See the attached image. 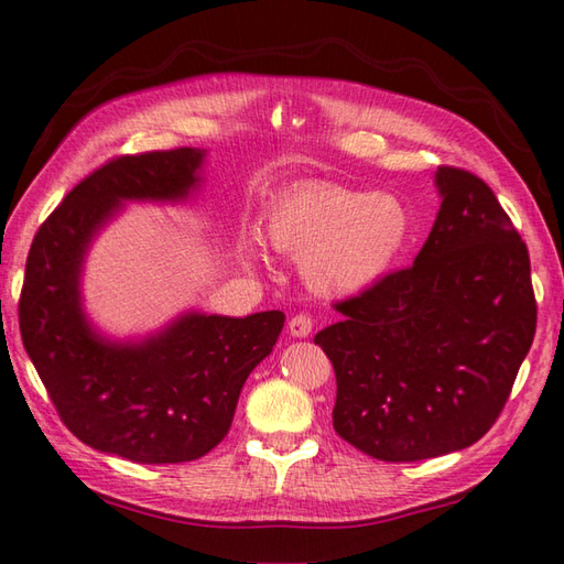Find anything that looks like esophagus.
Instances as JSON below:
<instances>
[{
  "label": "esophagus",
  "mask_w": 564,
  "mask_h": 564,
  "mask_svg": "<svg viewBox=\"0 0 564 564\" xmlns=\"http://www.w3.org/2000/svg\"><path fill=\"white\" fill-rule=\"evenodd\" d=\"M289 329H291L293 337L303 339V337H307L310 332H313V317L305 315V313H301V315H293V317H291V322H289Z\"/></svg>",
  "instance_id": "1"
}]
</instances>
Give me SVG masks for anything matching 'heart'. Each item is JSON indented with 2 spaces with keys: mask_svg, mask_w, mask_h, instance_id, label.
Returning <instances> with one entry per match:
<instances>
[{
  "mask_svg": "<svg viewBox=\"0 0 564 564\" xmlns=\"http://www.w3.org/2000/svg\"><path fill=\"white\" fill-rule=\"evenodd\" d=\"M267 235L275 249L301 257L307 285L325 295L373 289L394 269L412 239V215L392 194H366L341 184H303L273 203ZM259 257V239H247Z\"/></svg>",
  "mask_w": 564,
  "mask_h": 564,
  "instance_id": "b5f03b06",
  "label": "heart"
}]
</instances>
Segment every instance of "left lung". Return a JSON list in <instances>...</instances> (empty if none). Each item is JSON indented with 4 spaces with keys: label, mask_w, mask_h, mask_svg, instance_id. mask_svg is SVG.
<instances>
[{
    "label": "left lung",
    "mask_w": 564,
    "mask_h": 564,
    "mask_svg": "<svg viewBox=\"0 0 564 564\" xmlns=\"http://www.w3.org/2000/svg\"><path fill=\"white\" fill-rule=\"evenodd\" d=\"M441 208L412 267L334 305V431L388 463L473 446L505 410L535 334L531 259L480 176L438 166Z\"/></svg>",
    "instance_id": "obj_1"
}]
</instances>
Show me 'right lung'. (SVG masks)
<instances>
[{
  "label": "right lung",
  "instance_id": "right-lung-1",
  "mask_svg": "<svg viewBox=\"0 0 564 564\" xmlns=\"http://www.w3.org/2000/svg\"><path fill=\"white\" fill-rule=\"evenodd\" d=\"M203 158L176 148L101 164L47 215L26 259L19 329L59 419L87 446L133 463H186L218 446L247 376L285 322L281 310L186 313L148 339L118 344L84 317L79 273L94 235L123 200H184Z\"/></svg>",
  "mask_w": 564,
  "mask_h": 564
}]
</instances>
